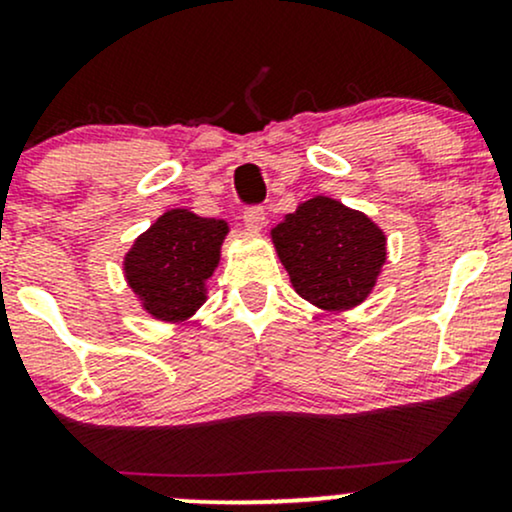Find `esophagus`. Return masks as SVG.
I'll return each instance as SVG.
<instances>
[{"instance_id": "esophagus-1", "label": "esophagus", "mask_w": 512, "mask_h": 512, "mask_svg": "<svg viewBox=\"0 0 512 512\" xmlns=\"http://www.w3.org/2000/svg\"><path fill=\"white\" fill-rule=\"evenodd\" d=\"M243 221H245V226L250 228V231H262L267 216H264L262 207H248L243 211Z\"/></svg>"}]
</instances>
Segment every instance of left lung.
I'll return each mask as SVG.
<instances>
[{"label": "left lung", "instance_id": "1", "mask_svg": "<svg viewBox=\"0 0 512 512\" xmlns=\"http://www.w3.org/2000/svg\"><path fill=\"white\" fill-rule=\"evenodd\" d=\"M272 243L298 296L327 313L366 301L387 260L383 228L322 195L276 223Z\"/></svg>", "mask_w": 512, "mask_h": 512}]
</instances>
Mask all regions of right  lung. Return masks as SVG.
<instances>
[{
  "mask_svg": "<svg viewBox=\"0 0 512 512\" xmlns=\"http://www.w3.org/2000/svg\"><path fill=\"white\" fill-rule=\"evenodd\" d=\"M228 223L168 209L134 240L122 262L127 286L154 320L185 322L207 301Z\"/></svg>",
  "mask_w": 512,
  "mask_h": 512,
  "instance_id": "right-lung-1",
  "label": "right lung"
}]
</instances>
